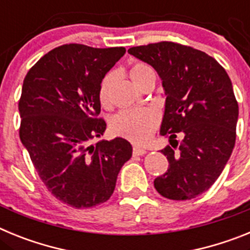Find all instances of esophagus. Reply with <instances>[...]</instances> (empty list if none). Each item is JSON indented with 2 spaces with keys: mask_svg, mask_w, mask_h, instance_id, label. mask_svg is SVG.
<instances>
[{
  "mask_svg": "<svg viewBox=\"0 0 250 250\" xmlns=\"http://www.w3.org/2000/svg\"><path fill=\"white\" fill-rule=\"evenodd\" d=\"M132 154H134V155H135V156L144 155V154H146V150L143 149V147L134 146V147H132Z\"/></svg>",
  "mask_w": 250,
  "mask_h": 250,
  "instance_id": "esophagus-1",
  "label": "esophagus"
}]
</instances>
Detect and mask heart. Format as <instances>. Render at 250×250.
<instances>
[{"label": "heart", "instance_id": "1", "mask_svg": "<svg viewBox=\"0 0 250 250\" xmlns=\"http://www.w3.org/2000/svg\"><path fill=\"white\" fill-rule=\"evenodd\" d=\"M129 75L136 86L141 87L150 77H155L151 66L143 61H135L129 67ZM115 83L114 72H107L99 86V100L105 107L110 105V91ZM159 114L152 109H127L114 115L110 129L115 135L125 138L132 143L144 144L151 138L159 125Z\"/></svg>", "mask_w": 250, "mask_h": 250}]
</instances>
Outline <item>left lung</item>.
<instances>
[{
    "instance_id": "obj_1",
    "label": "left lung",
    "mask_w": 250,
    "mask_h": 250,
    "mask_svg": "<svg viewBox=\"0 0 250 250\" xmlns=\"http://www.w3.org/2000/svg\"><path fill=\"white\" fill-rule=\"evenodd\" d=\"M127 52L155 68L167 95L160 134L171 144L161 150L169 167L154 187L167 199H193L219 178L235 145L239 109L230 79L190 46L161 41Z\"/></svg>"
}]
</instances>
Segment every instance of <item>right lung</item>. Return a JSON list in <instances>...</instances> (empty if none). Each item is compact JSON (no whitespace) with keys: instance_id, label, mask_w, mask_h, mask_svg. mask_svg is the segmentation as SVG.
Segmentation results:
<instances>
[{"instance_id":"add662e5","label":"right lung","mask_w":250,"mask_h":250,"mask_svg":"<svg viewBox=\"0 0 250 250\" xmlns=\"http://www.w3.org/2000/svg\"><path fill=\"white\" fill-rule=\"evenodd\" d=\"M125 47L59 46L28 70L19 101L20 139L48 191L76 209L92 208L114 193L130 158L127 140L92 141L106 129L98 118L99 86Z\"/></svg>"}]
</instances>
